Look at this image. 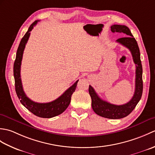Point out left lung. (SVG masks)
<instances>
[{
    "instance_id": "left-lung-1",
    "label": "left lung",
    "mask_w": 155,
    "mask_h": 155,
    "mask_svg": "<svg viewBox=\"0 0 155 155\" xmlns=\"http://www.w3.org/2000/svg\"><path fill=\"white\" fill-rule=\"evenodd\" d=\"M113 32L124 33L126 37L120 38L117 42L129 49L134 64H136L135 91L133 98L127 103L122 105H115L103 101L98 96L94 88L89 85L88 92L92 100V108L97 114L110 119H119L128 116L140 100L143 94V67L140 61V54L137 42L127 26L113 25L110 27Z\"/></svg>"
}]
</instances>
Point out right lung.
<instances>
[{
    "instance_id": "obj_1",
    "label": "right lung",
    "mask_w": 155,
    "mask_h": 155,
    "mask_svg": "<svg viewBox=\"0 0 155 155\" xmlns=\"http://www.w3.org/2000/svg\"><path fill=\"white\" fill-rule=\"evenodd\" d=\"M38 21H35L28 28V31L26 32L24 37L21 39L17 49V52H16V59L14 62V68H13L15 82V91L22 104L27 108L29 111H31L32 114L41 118H52L61 114L67 109L71 103L72 94L77 88L78 80L76 81L71 87H69L61 97L50 103H36V102L31 100L25 94L24 91H23L21 78V61L23 52H24L28 38L30 37L31 31L37 24Z\"/></svg>"
}]
</instances>
